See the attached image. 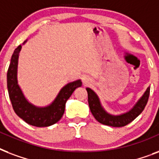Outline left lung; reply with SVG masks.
<instances>
[{
	"instance_id": "1",
	"label": "left lung",
	"mask_w": 159,
	"mask_h": 159,
	"mask_svg": "<svg viewBox=\"0 0 159 159\" xmlns=\"http://www.w3.org/2000/svg\"><path fill=\"white\" fill-rule=\"evenodd\" d=\"M87 91L88 94V104L90 110L95 119L98 122L106 125H110L112 127H122L132 122L143 111L148 101L150 87H148L145 93L130 111L119 116H113L106 113L101 106L99 99L96 93L90 88H87Z\"/></svg>"
}]
</instances>
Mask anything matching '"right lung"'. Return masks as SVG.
Listing matches in <instances>:
<instances>
[{
  "mask_svg": "<svg viewBox=\"0 0 159 159\" xmlns=\"http://www.w3.org/2000/svg\"><path fill=\"white\" fill-rule=\"evenodd\" d=\"M20 48L21 45H19L14 51L7 71V88L12 107L16 115L30 125L36 127L52 125L62 118L66 102L72 96L74 90L82 86V82L77 80L66 85L60 91L53 104L48 107L38 108L30 104L17 84V65Z\"/></svg>",
  "mask_w": 159,
  "mask_h": 159,
  "instance_id": "right-lung-1",
  "label": "right lung"
}]
</instances>
